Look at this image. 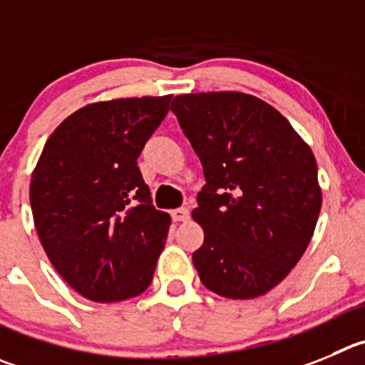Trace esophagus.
Instances as JSON below:
<instances>
[{
    "mask_svg": "<svg viewBox=\"0 0 365 365\" xmlns=\"http://www.w3.org/2000/svg\"><path fill=\"white\" fill-rule=\"evenodd\" d=\"M171 216L175 221H187L189 220V209H185V207H182V209H175L171 212Z\"/></svg>",
    "mask_w": 365,
    "mask_h": 365,
    "instance_id": "1",
    "label": "esophagus"
}]
</instances>
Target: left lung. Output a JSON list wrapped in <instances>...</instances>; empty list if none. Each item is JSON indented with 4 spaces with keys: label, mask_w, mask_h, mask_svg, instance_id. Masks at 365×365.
<instances>
[{
    "label": "left lung",
    "mask_w": 365,
    "mask_h": 365,
    "mask_svg": "<svg viewBox=\"0 0 365 365\" xmlns=\"http://www.w3.org/2000/svg\"><path fill=\"white\" fill-rule=\"evenodd\" d=\"M171 111L207 182L192 210L205 234L192 254L203 286L227 299L264 295L299 263L319 220L312 149L275 108L241 91L176 95Z\"/></svg>",
    "instance_id": "obj_1"
}]
</instances>
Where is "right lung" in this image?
Returning <instances> with one entry per match:
<instances>
[{"label": "right lung", "mask_w": 365, "mask_h": 365, "mask_svg": "<svg viewBox=\"0 0 365 365\" xmlns=\"http://www.w3.org/2000/svg\"><path fill=\"white\" fill-rule=\"evenodd\" d=\"M171 95L88 104L44 144L30 182L41 245L57 274L93 302L136 297L151 284L171 216L153 207L136 158Z\"/></svg>", "instance_id": "right-lung-1"}]
</instances>
